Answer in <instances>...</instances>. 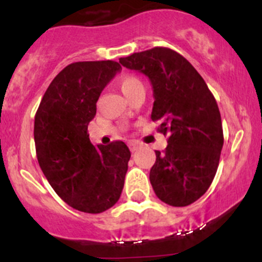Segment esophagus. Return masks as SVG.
I'll use <instances>...</instances> for the list:
<instances>
[{"mask_svg": "<svg viewBox=\"0 0 262 262\" xmlns=\"http://www.w3.org/2000/svg\"><path fill=\"white\" fill-rule=\"evenodd\" d=\"M139 147H141V143H138V142H136V141H132L130 143H129V148H130L132 152H136V150H138Z\"/></svg>", "mask_w": 262, "mask_h": 262, "instance_id": "1", "label": "esophagus"}]
</instances>
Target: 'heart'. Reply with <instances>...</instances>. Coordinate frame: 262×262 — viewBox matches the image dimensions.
<instances>
[{
    "label": "heart",
    "instance_id": "1",
    "mask_svg": "<svg viewBox=\"0 0 262 262\" xmlns=\"http://www.w3.org/2000/svg\"><path fill=\"white\" fill-rule=\"evenodd\" d=\"M142 86H143V84H142V81L139 80V78L134 77V76H125V77H123L119 81V87H120L121 92H123L128 99L136 90H138L139 87Z\"/></svg>",
    "mask_w": 262,
    "mask_h": 262
}]
</instances>
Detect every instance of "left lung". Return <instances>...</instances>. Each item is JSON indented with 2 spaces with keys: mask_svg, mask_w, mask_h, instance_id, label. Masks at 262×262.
<instances>
[{
  "mask_svg": "<svg viewBox=\"0 0 262 262\" xmlns=\"http://www.w3.org/2000/svg\"><path fill=\"white\" fill-rule=\"evenodd\" d=\"M119 62L150 81V119L168 134L166 150H156L150 168L153 190L166 204L190 205L207 192L219 165L223 129L215 99L191 63L172 49L156 47Z\"/></svg>",
  "mask_w": 262,
  "mask_h": 262,
  "instance_id": "left-lung-1",
  "label": "left lung"
}]
</instances>
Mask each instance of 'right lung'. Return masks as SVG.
<instances>
[{
	"instance_id": "1",
	"label": "right lung",
	"mask_w": 262,
	"mask_h": 262,
	"mask_svg": "<svg viewBox=\"0 0 262 262\" xmlns=\"http://www.w3.org/2000/svg\"><path fill=\"white\" fill-rule=\"evenodd\" d=\"M120 70L114 60L71 63L49 84L35 114L39 166L60 199L80 212H105L124 186L129 148L121 141L94 146L87 133L100 94Z\"/></svg>"
}]
</instances>
